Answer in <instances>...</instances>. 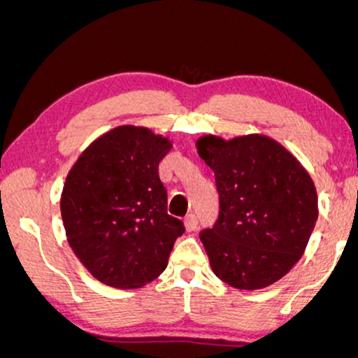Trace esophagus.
Segmentation results:
<instances>
[{"label": "esophagus", "mask_w": 358, "mask_h": 358, "mask_svg": "<svg viewBox=\"0 0 358 358\" xmlns=\"http://www.w3.org/2000/svg\"><path fill=\"white\" fill-rule=\"evenodd\" d=\"M184 223H185V228H187V231H195V229H197V227H199V218L195 217L194 213H190V215H187V217H185Z\"/></svg>", "instance_id": "esophagus-1"}]
</instances>
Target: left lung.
I'll list each match as a JSON object with an SVG mask.
<instances>
[{"label": "left lung", "instance_id": "obj_1", "mask_svg": "<svg viewBox=\"0 0 358 358\" xmlns=\"http://www.w3.org/2000/svg\"><path fill=\"white\" fill-rule=\"evenodd\" d=\"M197 150L220 195L218 220L200 231L215 275L239 290L280 280L300 261L317 220L310 174L264 135H208Z\"/></svg>", "mask_w": 358, "mask_h": 358}]
</instances>
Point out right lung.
I'll return each instance as SVG.
<instances>
[{
    "label": "right lung",
    "mask_w": 358,
    "mask_h": 358,
    "mask_svg": "<svg viewBox=\"0 0 358 358\" xmlns=\"http://www.w3.org/2000/svg\"><path fill=\"white\" fill-rule=\"evenodd\" d=\"M171 141L122 125L83 151L68 173L62 218L68 243L97 280L140 288L168 266L184 223L168 213L159 163Z\"/></svg>",
    "instance_id": "1"
}]
</instances>
